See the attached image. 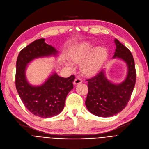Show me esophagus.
<instances>
[{"label":"esophagus","instance_id":"obj_1","mask_svg":"<svg viewBox=\"0 0 149 149\" xmlns=\"http://www.w3.org/2000/svg\"><path fill=\"white\" fill-rule=\"evenodd\" d=\"M82 82V79L81 78L77 77L75 79V81L74 82V84H79V83H81Z\"/></svg>","mask_w":149,"mask_h":149}]
</instances>
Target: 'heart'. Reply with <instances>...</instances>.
I'll return each instance as SVG.
<instances>
[{
	"instance_id": "b5f03b06",
	"label": "heart",
	"mask_w": 149,
	"mask_h": 149,
	"mask_svg": "<svg viewBox=\"0 0 149 149\" xmlns=\"http://www.w3.org/2000/svg\"><path fill=\"white\" fill-rule=\"evenodd\" d=\"M107 52L105 48L95 47L91 42H83L75 47L72 54V60L77 63L82 61V70L86 74H90L98 70L105 60ZM72 67L71 64H69Z\"/></svg>"
}]
</instances>
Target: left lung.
<instances>
[{
  "label": "left lung",
  "instance_id": "left-lung-1",
  "mask_svg": "<svg viewBox=\"0 0 149 149\" xmlns=\"http://www.w3.org/2000/svg\"><path fill=\"white\" fill-rule=\"evenodd\" d=\"M116 49L113 58H120L127 66L126 78L119 84H113L107 79L104 70L86 80L88 93L86 106L91 113L98 117L116 115L125 108L131 98L136 82L134 61L130 51L115 39Z\"/></svg>",
  "mask_w": 149,
  "mask_h": 149
}]
</instances>
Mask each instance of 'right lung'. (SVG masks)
<instances>
[{"label": "right lung", "mask_w": 149, "mask_h": 149, "mask_svg": "<svg viewBox=\"0 0 149 149\" xmlns=\"http://www.w3.org/2000/svg\"><path fill=\"white\" fill-rule=\"evenodd\" d=\"M57 53L54 47L45 43L44 39H40L24 47L17 58V91L26 108L33 115L42 118L58 115L63 110L67 96L74 88L75 75L63 78L54 73L42 85L33 86L26 80V68L34 59L56 56Z\"/></svg>", "instance_id": "1"}]
</instances>
